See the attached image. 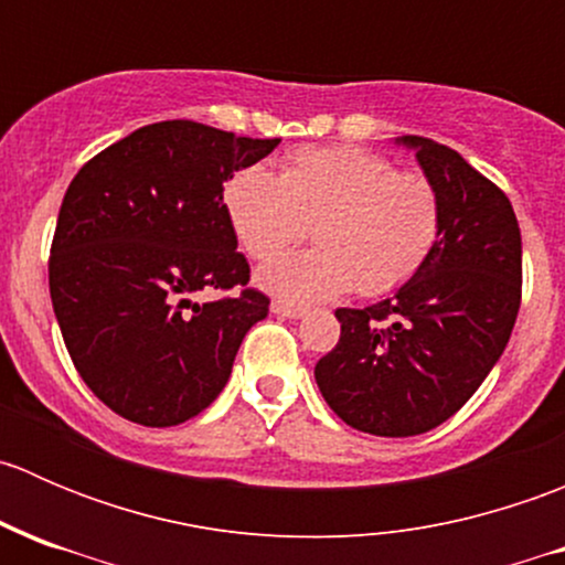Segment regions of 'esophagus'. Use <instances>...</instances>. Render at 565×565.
Masks as SVG:
<instances>
[{
    "label": "esophagus",
    "instance_id": "obj_1",
    "mask_svg": "<svg viewBox=\"0 0 565 565\" xmlns=\"http://www.w3.org/2000/svg\"><path fill=\"white\" fill-rule=\"evenodd\" d=\"M270 311H273V315H278V317H287V319H300V317H306V309H303V306L284 303V300H273Z\"/></svg>",
    "mask_w": 565,
    "mask_h": 565
}]
</instances>
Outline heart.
Wrapping results in <instances>:
<instances>
[{
	"label": "heart",
	"mask_w": 565,
	"mask_h": 565,
	"mask_svg": "<svg viewBox=\"0 0 565 565\" xmlns=\"http://www.w3.org/2000/svg\"><path fill=\"white\" fill-rule=\"evenodd\" d=\"M221 207L243 250L267 262L311 224L315 248L259 270L267 292L317 303L355 289L380 298L407 284L435 254L443 202L435 182L363 147H303L278 174L243 167L221 191Z\"/></svg>",
	"instance_id": "b5f03b06"
}]
</instances>
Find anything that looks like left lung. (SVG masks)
Segmentation results:
<instances>
[{
    "instance_id": "8db88e82",
    "label": "left lung",
    "mask_w": 565,
    "mask_h": 565,
    "mask_svg": "<svg viewBox=\"0 0 565 565\" xmlns=\"http://www.w3.org/2000/svg\"><path fill=\"white\" fill-rule=\"evenodd\" d=\"M443 202L431 259L391 298L339 309V344L319 358L324 402L352 429L413 437L451 418L487 380L522 300V235L509 196L457 150L402 136Z\"/></svg>"
}]
</instances>
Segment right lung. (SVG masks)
<instances>
[{
	"instance_id": "obj_1",
	"label": "right lung",
	"mask_w": 565,
	"mask_h": 565,
	"mask_svg": "<svg viewBox=\"0 0 565 565\" xmlns=\"http://www.w3.org/2000/svg\"><path fill=\"white\" fill-rule=\"evenodd\" d=\"M281 139L191 119L145 125L84 163L62 199L49 289L89 391L141 426H177L224 391L243 339L267 317L221 207L230 174ZM235 299L193 305L202 288Z\"/></svg>"
}]
</instances>
